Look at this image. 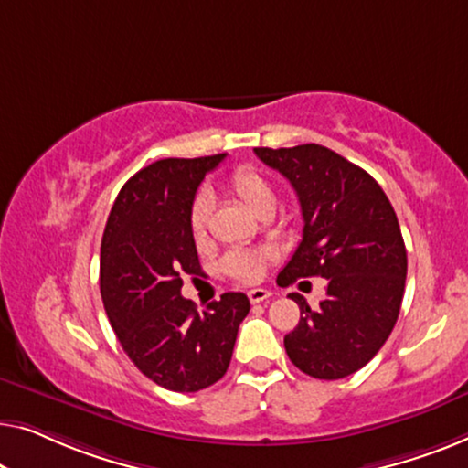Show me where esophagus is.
I'll use <instances>...</instances> for the list:
<instances>
[{
    "label": "esophagus",
    "instance_id": "1",
    "mask_svg": "<svg viewBox=\"0 0 468 468\" xmlns=\"http://www.w3.org/2000/svg\"><path fill=\"white\" fill-rule=\"evenodd\" d=\"M269 297H271V291H267V288H252V291L248 292L250 303H261Z\"/></svg>",
    "mask_w": 468,
    "mask_h": 468
}]
</instances>
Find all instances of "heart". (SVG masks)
Segmentation results:
<instances>
[{
	"label": "heart",
	"mask_w": 468,
	"mask_h": 468,
	"mask_svg": "<svg viewBox=\"0 0 468 468\" xmlns=\"http://www.w3.org/2000/svg\"><path fill=\"white\" fill-rule=\"evenodd\" d=\"M227 190L256 216L273 212L275 193L271 184L267 182L265 176L259 174V171L252 167H246V165L237 167L233 174L227 177ZM207 220H209V201L207 197L201 195L193 201V206H190V214H188L190 233H193L197 241H201L203 237H206ZM267 261H269L267 252H231L227 254L225 261H222V267H225V271L235 280L256 282L262 278V273H265Z\"/></svg>",
	"instance_id": "b5f03b06"
}]
</instances>
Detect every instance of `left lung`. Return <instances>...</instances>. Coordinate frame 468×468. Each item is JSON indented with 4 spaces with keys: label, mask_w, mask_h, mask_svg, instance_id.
I'll return each instance as SVG.
<instances>
[{
    "label": "left lung",
    "mask_w": 468,
    "mask_h": 468,
    "mask_svg": "<svg viewBox=\"0 0 468 468\" xmlns=\"http://www.w3.org/2000/svg\"><path fill=\"white\" fill-rule=\"evenodd\" d=\"M265 165L292 184L303 239L278 275L326 278V297L309 307L284 337L292 365L315 379H341L363 368L390 337L403 303L407 250L394 207L365 169L320 144L254 148Z\"/></svg>",
    "instance_id": "8db88e82"
}]
</instances>
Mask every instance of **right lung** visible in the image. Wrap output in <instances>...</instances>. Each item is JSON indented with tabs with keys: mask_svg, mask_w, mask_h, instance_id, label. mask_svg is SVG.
<instances>
[{
	"mask_svg": "<svg viewBox=\"0 0 468 468\" xmlns=\"http://www.w3.org/2000/svg\"><path fill=\"white\" fill-rule=\"evenodd\" d=\"M222 159H161L140 169L118 193L101 239L100 286L110 324L133 365L174 392L203 390L227 373L250 312L243 292H225L201 314L180 292L184 275L201 273L190 206Z\"/></svg>",
	"mask_w": 468,
	"mask_h": 468,
	"instance_id": "1",
	"label": "right lung"
}]
</instances>
